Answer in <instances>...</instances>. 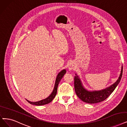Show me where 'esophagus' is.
I'll use <instances>...</instances> for the list:
<instances>
[{"label":"esophagus","instance_id":"esophagus-1","mask_svg":"<svg viewBox=\"0 0 127 127\" xmlns=\"http://www.w3.org/2000/svg\"><path fill=\"white\" fill-rule=\"evenodd\" d=\"M74 65H73V64H70L69 65V69L70 70H71L74 69Z\"/></svg>","mask_w":127,"mask_h":127}]
</instances>
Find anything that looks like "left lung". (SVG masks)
Wrapping results in <instances>:
<instances>
[{"label":"left lung","mask_w":127,"mask_h":127,"mask_svg":"<svg viewBox=\"0 0 127 127\" xmlns=\"http://www.w3.org/2000/svg\"><path fill=\"white\" fill-rule=\"evenodd\" d=\"M123 71V67L121 68V73L118 80L110 87L102 91H94V92H89L84 89L80 79L78 78V76H75L74 79V86L76 94L80 99L83 101L84 102L87 103L95 104L102 102L113 93L120 82L121 77H122Z\"/></svg>","instance_id":"8db88e82"}]
</instances>
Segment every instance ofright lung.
<instances>
[{
    "label": "right lung",
    "mask_w": 127,
    "mask_h": 127,
    "mask_svg": "<svg viewBox=\"0 0 127 127\" xmlns=\"http://www.w3.org/2000/svg\"><path fill=\"white\" fill-rule=\"evenodd\" d=\"M65 72H66V71H65V69H64L58 74L56 79V82H55V84L54 90L53 91V92L52 93V94H50L47 98H45L44 99H43V100H41L40 101H38V102H30V101H29L27 100L28 102L31 104L35 105L36 106L43 105L47 104L49 103L50 102H51L53 100V99L55 98L56 95V94H57L58 85L60 82V81L63 78V77H64V75Z\"/></svg>",
    "instance_id": "add662e5"
}]
</instances>
